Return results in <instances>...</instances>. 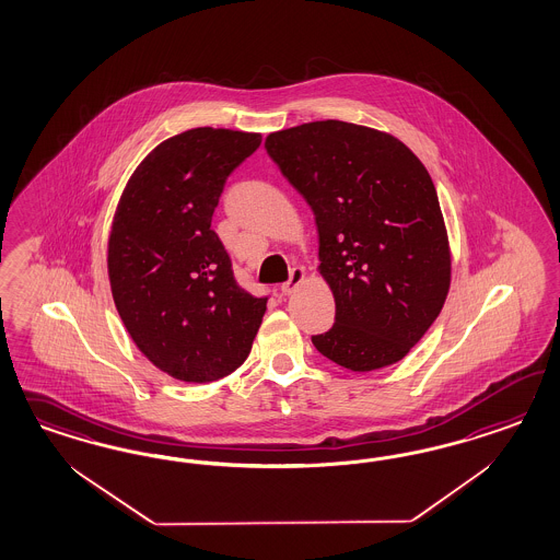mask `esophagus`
Instances as JSON below:
<instances>
[{
  "label": "esophagus",
  "mask_w": 560,
  "mask_h": 560,
  "mask_svg": "<svg viewBox=\"0 0 560 560\" xmlns=\"http://www.w3.org/2000/svg\"><path fill=\"white\" fill-rule=\"evenodd\" d=\"M305 283V271L302 267H295L291 275H289L288 283L281 285V293L283 295H293L298 289L302 288Z\"/></svg>",
  "instance_id": "obj_1"
}]
</instances>
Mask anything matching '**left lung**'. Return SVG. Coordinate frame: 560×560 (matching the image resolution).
I'll list each match as a JSON object with an SVG mask.
<instances>
[{
	"instance_id": "1",
	"label": "left lung",
	"mask_w": 560,
	"mask_h": 560,
	"mask_svg": "<svg viewBox=\"0 0 560 560\" xmlns=\"http://www.w3.org/2000/svg\"><path fill=\"white\" fill-rule=\"evenodd\" d=\"M265 150L312 207L335 326L314 347L351 372L400 361L440 316L452 250L423 162L396 137L345 120L275 131Z\"/></svg>"
}]
</instances>
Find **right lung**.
<instances>
[{"mask_svg":"<svg viewBox=\"0 0 560 560\" xmlns=\"http://www.w3.org/2000/svg\"><path fill=\"white\" fill-rule=\"evenodd\" d=\"M260 133L197 127L148 153L120 192L106 267L120 320L170 377L205 384L237 370L267 300L240 288L211 230L225 178Z\"/></svg>","mask_w":560,"mask_h":560,"instance_id":"1","label":"right lung"}]
</instances>
